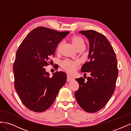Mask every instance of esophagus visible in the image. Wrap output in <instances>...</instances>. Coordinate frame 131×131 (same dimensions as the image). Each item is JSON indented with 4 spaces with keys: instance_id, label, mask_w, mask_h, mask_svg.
Masks as SVG:
<instances>
[{
    "instance_id": "esophagus-1",
    "label": "esophagus",
    "mask_w": 131,
    "mask_h": 131,
    "mask_svg": "<svg viewBox=\"0 0 131 131\" xmlns=\"http://www.w3.org/2000/svg\"><path fill=\"white\" fill-rule=\"evenodd\" d=\"M73 80H74V78L72 76H70V75H67V81H72Z\"/></svg>"
}]
</instances>
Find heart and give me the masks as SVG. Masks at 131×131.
I'll list each match as a JSON object with an SVG mask.
<instances>
[{"label": "heart", "mask_w": 131, "mask_h": 131, "mask_svg": "<svg viewBox=\"0 0 131 131\" xmlns=\"http://www.w3.org/2000/svg\"><path fill=\"white\" fill-rule=\"evenodd\" d=\"M71 41L73 43V45L77 49L78 47L84 46V40L81 37L77 36V35H74L71 38ZM61 46V43H59L57 47V51L59 52ZM78 61H73L70 59H66L63 61L61 63V66L62 68L64 69L68 73H73L76 67L78 65Z\"/></svg>", "instance_id": "1"}]
</instances>
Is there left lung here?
<instances>
[{"label": "left lung", "mask_w": 131, "mask_h": 131, "mask_svg": "<svg viewBox=\"0 0 131 131\" xmlns=\"http://www.w3.org/2000/svg\"><path fill=\"white\" fill-rule=\"evenodd\" d=\"M79 33L88 38L89 61L81 67L82 72H89L87 81L76 79L79 88L75 92L78 104L85 112L93 113L102 109L112 96L118 76L115 52L103 34L94 30Z\"/></svg>", "instance_id": "8db88e82"}]
</instances>
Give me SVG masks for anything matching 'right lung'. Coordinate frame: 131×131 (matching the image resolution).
<instances>
[{
    "mask_svg": "<svg viewBox=\"0 0 131 131\" xmlns=\"http://www.w3.org/2000/svg\"><path fill=\"white\" fill-rule=\"evenodd\" d=\"M44 27L31 30L19 45L13 64L16 91L28 109L42 112L51 106L67 80V74L56 72L52 77L43 68L54 56L58 43L69 34Z\"/></svg>",
    "mask_w": 131,
    "mask_h": 131,
    "instance_id": "add662e5",
    "label": "right lung"
}]
</instances>
